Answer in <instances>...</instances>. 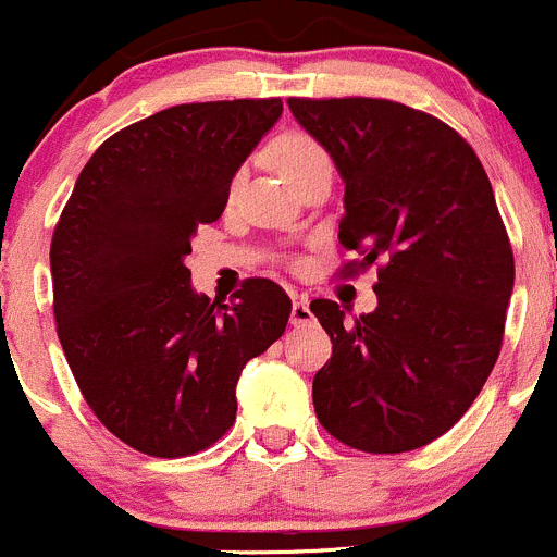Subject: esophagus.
Listing matches in <instances>:
<instances>
[{"instance_id": "esophagus-1", "label": "esophagus", "mask_w": 557, "mask_h": 557, "mask_svg": "<svg viewBox=\"0 0 557 557\" xmlns=\"http://www.w3.org/2000/svg\"><path fill=\"white\" fill-rule=\"evenodd\" d=\"M290 323L294 325H307L312 323V310L307 299H296L294 307H290Z\"/></svg>"}]
</instances>
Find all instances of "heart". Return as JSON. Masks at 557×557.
Instances as JSON below:
<instances>
[{
  "label": "heart",
  "instance_id": "b5f03b06",
  "mask_svg": "<svg viewBox=\"0 0 557 557\" xmlns=\"http://www.w3.org/2000/svg\"><path fill=\"white\" fill-rule=\"evenodd\" d=\"M274 170L283 174L290 185L305 180L318 170H331V159L318 139L305 132H285L269 148Z\"/></svg>",
  "mask_w": 557,
  "mask_h": 557
}]
</instances>
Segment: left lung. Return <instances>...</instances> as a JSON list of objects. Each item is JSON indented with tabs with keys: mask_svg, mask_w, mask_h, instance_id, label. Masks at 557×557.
<instances>
[{
	"mask_svg": "<svg viewBox=\"0 0 557 557\" xmlns=\"http://www.w3.org/2000/svg\"><path fill=\"white\" fill-rule=\"evenodd\" d=\"M345 183L339 243L383 258L374 312L310 310L331 336L314 374L320 425L363 453H407L450 431L493 372L515 258L491 180L458 132L387 99H288Z\"/></svg>",
	"mask_w": 557,
	"mask_h": 557,
	"instance_id": "1",
	"label": "left lung"
}]
</instances>
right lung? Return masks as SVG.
Returning <instances> with one entry per match:
<instances>
[{"instance_id":"add662e5","label":"right lung","mask_w":557,"mask_h":557,"mask_svg":"<svg viewBox=\"0 0 557 557\" xmlns=\"http://www.w3.org/2000/svg\"><path fill=\"white\" fill-rule=\"evenodd\" d=\"M280 99L177 104L99 145L50 245L66 363L104 429L156 458L199 453L237 418V383L288 325L290 299L247 280L221 305L190 285V239L221 218Z\"/></svg>"}]
</instances>
